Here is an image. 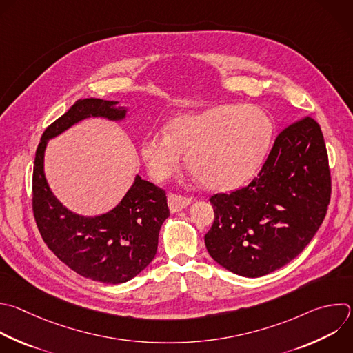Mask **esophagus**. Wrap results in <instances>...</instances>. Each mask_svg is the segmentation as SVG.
<instances>
[{"label":"esophagus","mask_w":353,"mask_h":353,"mask_svg":"<svg viewBox=\"0 0 353 353\" xmlns=\"http://www.w3.org/2000/svg\"><path fill=\"white\" fill-rule=\"evenodd\" d=\"M192 202H194V198H190V196H183V195H177V194L168 195V205H169V209L172 213H177V212L185 209Z\"/></svg>","instance_id":"obj_1"}]
</instances>
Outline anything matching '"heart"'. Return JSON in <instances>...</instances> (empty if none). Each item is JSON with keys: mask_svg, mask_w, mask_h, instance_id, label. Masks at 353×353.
I'll return each instance as SVG.
<instances>
[{"mask_svg": "<svg viewBox=\"0 0 353 353\" xmlns=\"http://www.w3.org/2000/svg\"><path fill=\"white\" fill-rule=\"evenodd\" d=\"M273 136L270 117L258 108L223 105L174 116L166 134H151L140 147L155 181L176 174L187 155L188 170L212 190L243 185L262 162Z\"/></svg>", "mask_w": 353, "mask_h": 353, "instance_id": "heart-1", "label": "heart"}]
</instances>
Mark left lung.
<instances>
[{
	"mask_svg": "<svg viewBox=\"0 0 353 353\" xmlns=\"http://www.w3.org/2000/svg\"><path fill=\"white\" fill-rule=\"evenodd\" d=\"M331 196L328 157L319 123H292L276 139L258 176L244 188L210 196L209 255L243 277H262L294 258L321 225Z\"/></svg>",
	"mask_w": 353,
	"mask_h": 353,
	"instance_id": "8db88e82",
	"label": "left lung"
}]
</instances>
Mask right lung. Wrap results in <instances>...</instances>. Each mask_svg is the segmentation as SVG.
<instances>
[{
    "label": "right lung",
    "instance_id": "right-lung-1",
    "mask_svg": "<svg viewBox=\"0 0 353 353\" xmlns=\"http://www.w3.org/2000/svg\"><path fill=\"white\" fill-rule=\"evenodd\" d=\"M117 101H77L50 125L36 151L33 213L47 247L77 274L106 284H121L141 273L155 258L159 230L169 217L166 194L139 174L123 199L98 216H81L63 206L44 174V152L51 139L87 117L123 121L126 106Z\"/></svg>",
    "mask_w": 353,
    "mask_h": 353
}]
</instances>
